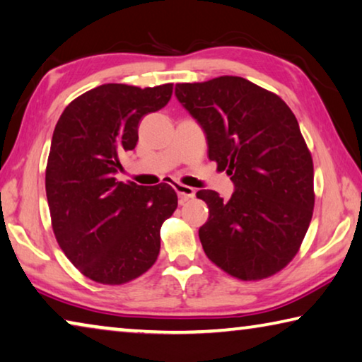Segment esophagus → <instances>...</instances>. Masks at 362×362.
I'll return each mask as SVG.
<instances>
[{"instance_id":"34e87169","label":"esophagus","mask_w":362,"mask_h":362,"mask_svg":"<svg viewBox=\"0 0 362 362\" xmlns=\"http://www.w3.org/2000/svg\"><path fill=\"white\" fill-rule=\"evenodd\" d=\"M174 190L177 192V194H179V198H180V203H185V202H188V199H192V198H194V190L192 187H188V185H183V183H174Z\"/></svg>"}]
</instances>
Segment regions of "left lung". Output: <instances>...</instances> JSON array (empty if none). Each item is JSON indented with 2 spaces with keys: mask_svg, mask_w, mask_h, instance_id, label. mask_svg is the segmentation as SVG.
<instances>
[{
  "mask_svg": "<svg viewBox=\"0 0 362 362\" xmlns=\"http://www.w3.org/2000/svg\"><path fill=\"white\" fill-rule=\"evenodd\" d=\"M175 95L202 125L208 156L235 183L228 202L199 190L208 222L206 256L238 280L282 271L300 251L314 209V165L295 114L279 95L235 76L177 83Z\"/></svg>",
  "mask_w": 362,
  "mask_h": 362,
  "instance_id": "obj_1",
  "label": "left lung"
}]
</instances>
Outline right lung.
<instances>
[{"label": "right lung", "instance_id": "right-lung-1", "mask_svg": "<svg viewBox=\"0 0 362 362\" xmlns=\"http://www.w3.org/2000/svg\"><path fill=\"white\" fill-rule=\"evenodd\" d=\"M174 85L105 83L71 101L57 120L45 174L54 237L85 277L122 285L156 262L160 226L177 209L168 183L117 182L143 116L168 105Z\"/></svg>", "mask_w": 362, "mask_h": 362}]
</instances>
